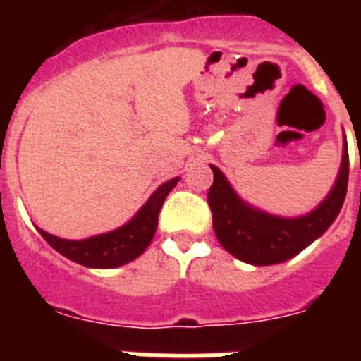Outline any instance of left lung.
<instances>
[{
	"label": "left lung",
	"mask_w": 361,
	"mask_h": 361,
	"mask_svg": "<svg viewBox=\"0 0 361 361\" xmlns=\"http://www.w3.org/2000/svg\"><path fill=\"white\" fill-rule=\"evenodd\" d=\"M209 166L213 184L208 204L216 238L228 253L251 266H271L296 257L329 229L345 200L349 180L347 141L333 188L317 208L302 216H279L255 208L233 190L216 166Z\"/></svg>",
	"instance_id": "1"
}]
</instances>
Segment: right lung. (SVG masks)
<instances>
[{
  "instance_id": "1",
  "label": "right lung",
  "mask_w": 361,
  "mask_h": 361,
  "mask_svg": "<svg viewBox=\"0 0 361 361\" xmlns=\"http://www.w3.org/2000/svg\"><path fill=\"white\" fill-rule=\"evenodd\" d=\"M178 180L180 177H175L161 184L146 200L145 206L126 224L114 231L101 233V235L82 238V240H66V238L50 235L41 228L37 229L41 237L49 242L57 253H61L72 262L94 267V269H114V267L124 266L145 253L157 229L162 202L168 193L177 186Z\"/></svg>"
}]
</instances>
